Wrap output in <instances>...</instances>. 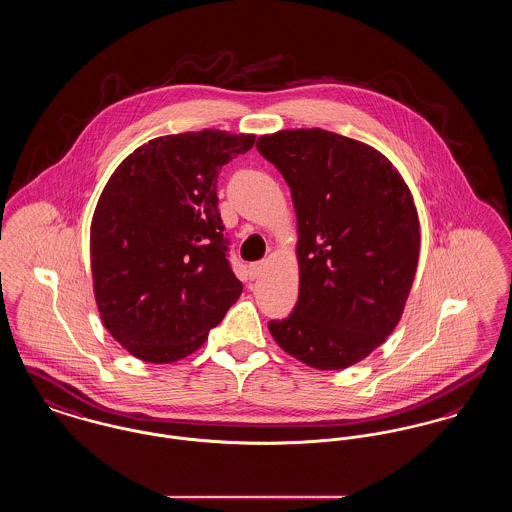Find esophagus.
Wrapping results in <instances>:
<instances>
[{"instance_id": "obj_1", "label": "esophagus", "mask_w": 512, "mask_h": 512, "mask_svg": "<svg viewBox=\"0 0 512 512\" xmlns=\"http://www.w3.org/2000/svg\"><path fill=\"white\" fill-rule=\"evenodd\" d=\"M264 268H266V264H264V262H254V264H250V268H248L250 278H260V276H262V272H264Z\"/></svg>"}]
</instances>
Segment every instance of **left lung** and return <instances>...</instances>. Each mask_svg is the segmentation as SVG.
<instances>
[{"label": "left lung", "instance_id": "obj_1", "mask_svg": "<svg viewBox=\"0 0 512 512\" xmlns=\"http://www.w3.org/2000/svg\"><path fill=\"white\" fill-rule=\"evenodd\" d=\"M256 148L291 187L299 227V299L268 328L311 368L354 366L393 332L415 279L411 191L372 146L323 129L279 131Z\"/></svg>", "mask_w": 512, "mask_h": 512}]
</instances>
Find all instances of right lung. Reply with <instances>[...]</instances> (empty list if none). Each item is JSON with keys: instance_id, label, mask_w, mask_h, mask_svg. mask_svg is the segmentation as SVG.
<instances>
[{"instance_id": "add662e5", "label": "right lung", "mask_w": 512, "mask_h": 512, "mask_svg": "<svg viewBox=\"0 0 512 512\" xmlns=\"http://www.w3.org/2000/svg\"><path fill=\"white\" fill-rule=\"evenodd\" d=\"M254 140L211 129L150 140L103 189L90 234L95 301L140 360L186 358L240 297L217 178Z\"/></svg>"}]
</instances>
